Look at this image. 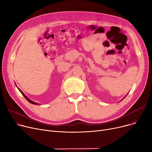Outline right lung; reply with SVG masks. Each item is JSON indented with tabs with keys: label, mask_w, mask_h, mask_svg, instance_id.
Segmentation results:
<instances>
[{
	"label": "right lung",
	"mask_w": 152,
	"mask_h": 152,
	"mask_svg": "<svg viewBox=\"0 0 152 152\" xmlns=\"http://www.w3.org/2000/svg\"><path fill=\"white\" fill-rule=\"evenodd\" d=\"M19 91H20V92L21 93V94L23 95L24 97H25V99H26V100H28L29 102H30L31 103H32V104H34V105H38V103H36V102H33V101L31 100H30L29 98H28V97L26 96V95H25V94H24V93H23V92H22V91H21L20 89H19Z\"/></svg>",
	"instance_id": "1"
}]
</instances>
